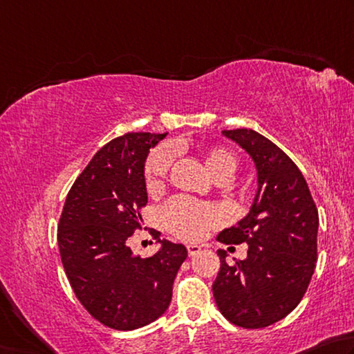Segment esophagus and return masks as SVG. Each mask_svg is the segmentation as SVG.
<instances>
[{
    "label": "esophagus",
    "mask_w": 354,
    "mask_h": 354,
    "mask_svg": "<svg viewBox=\"0 0 354 354\" xmlns=\"http://www.w3.org/2000/svg\"><path fill=\"white\" fill-rule=\"evenodd\" d=\"M187 249H188V255L189 257H194V255H197V253H201L202 247L197 245V244H188Z\"/></svg>",
    "instance_id": "obj_1"
}]
</instances>
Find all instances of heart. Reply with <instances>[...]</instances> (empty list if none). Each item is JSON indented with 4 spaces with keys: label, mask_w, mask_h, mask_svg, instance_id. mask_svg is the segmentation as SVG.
I'll return each instance as SVG.
<instances>
[{
    "label": "heart",
    "mask_w": 354,
    "mask_h": 354,
    "mask_svg": "<svg viewBox=\"0 0 354 354\" xmlns=\"http://www.w3.org/2000/svg\"><path fill=\"white\" fill-rule=\"evenodd\" d=\"M171 151L166 147L155 149L145 165V182L149 193L160 189L171 166ZM202 165L212 178L230 180L236 171V158L224 147H208L201 153ZM160 218L171 233L183 239H197L209 228L224 219L222 209L191 201L188 197H174L160 209Z\"/></svg>",
    "instance_id": "obj_1"
}]
</instances>
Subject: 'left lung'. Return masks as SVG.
<instances>
[{"mask_svg": "<svg viewBox=\"0 0 354 354\" xmlns=\"http://www.w3.org/2000/svg\"><path fill=\"white\" fill-rule=\"evenodd\" d=\"M250 155L258 188L250 212L218 239L249 245L233 266L218 250L221 270L213 295L233 325L264 328L292 313L305 295L317 263V207L299 167L266 136L252 129L222 130Z\"/></svg>", "mask_w": 354, "mask_h": 354, "instance_id": "left-lung-1", "label": "left lung"}]
</instances>
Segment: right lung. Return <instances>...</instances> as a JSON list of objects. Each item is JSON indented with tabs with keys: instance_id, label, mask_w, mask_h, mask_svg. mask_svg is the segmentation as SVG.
Segmentation results:
<instances>
[{
	"instance_id": "add662e5",
	"label": "right lung",
	"mask_w": 354,
	"mask_h": 354,
	"mask_svg": "<svg viewBox=\"0 0 354 354\" xmlns=\"http://www.w3.org/2000/svg\"><path fill=\"white\" fill-rule=\"evenodd\" d=\"M166 133H126L99 149L66 196L59 221L62 264L77 300L102 325L120 331L165 314L188 252L160 239V250L136 257L127 239L141 228L147 203L145 163Z\"/></svg>"
}]
</instances>
